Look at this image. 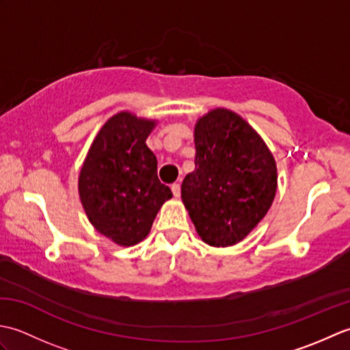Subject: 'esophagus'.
I'll return each mask as SVG.
<instances>
[{
    "label": "esophagus",
    "instance_id": "esophagus-1",
    "mask_svg": "<svg viewBox=\"0 0 350 350\" xmlns=\"http://www.w3.org/2000/svg\"><path fill=\"white\" fill-rule=\"evenodd\" d=\"M171 192H173L174 197H179L180 196V185L179 183L171 185Z\"/></svg>",
    "mask_w": 350,
    "mask_h": 350
}]
</instances>
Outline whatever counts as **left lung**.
<instances>
[{
    "instance_id": "1",
    "label": "left lung",
    "mask_w": 350,
    "mask_h": 350,
    "mask_svg": "<svg viewBox=\"0 0 350 350\" xmlns=\"http://www.w3.org/2000/svg\"><path fill=\"white\" fill-rule=\"evenodd\" d=\"M194 144L196 170L182 183V202L204 243L232 247L271 209L277 162L257 131L227 108L198 118Z\"/></svg>"
}]
</instances>
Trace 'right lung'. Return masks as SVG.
Segmentation results:
<instances>
[{"mask_svg": "<svg viewBox=\"0 0 350 350\" xmlns=\"http://www.w3.org/2000/svg\"><path fill=\"white\" fill-rule=\"evenodd\" d=\"M156 124L131 111L109 117L79 171L78 192L88 221L120 247L144 241L162 204L173 197L159 182L158 161L146 144Z\"/></svg>", "mask_w": 350, "mask_h": 350, "instance_id": "right-lung-1", "label": "right lung"}]
</instances>
